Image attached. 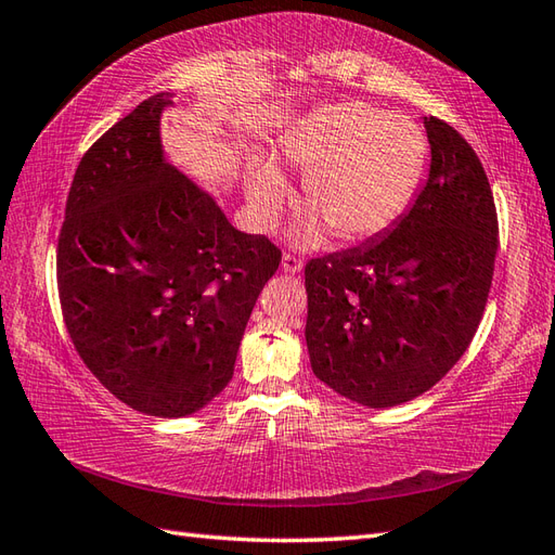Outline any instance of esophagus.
I'll use <instances>...</instances> for the list:
<instances>
[{"label": "esophagus", "instance_id": "1", "mask_svg": "<svg viewBox=\"0 0 555 555\" xmlns=\"http://www.w3.org/2000/svg\"><path fill=\"white\" fill-rule=\"evenodd\" d=\"M302 269V259L296 255H284L281 257V271H286V274H298Z\"/></svg>", "mask_w": 555, "mask_h": 555}]
</instances>
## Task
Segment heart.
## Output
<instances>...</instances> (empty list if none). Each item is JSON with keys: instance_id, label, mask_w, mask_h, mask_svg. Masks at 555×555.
<instances>
[{"instance_id": "heart-1", "label": "heart", "mask_w": 555, "mask_h": 555, "mask_svg": "<svg viewBox=\"0 0 555 555\" xmlns=\"http://www.w3.org/2000/svg\"><path fill=\"white\" fill-rule=\"evenodd\" d=\"M281 159L305 173L300 221L302 245L322 241L326 223L338 241L356 243L379 235L403 215L427 162L420 126L364 102L326 104L281 138ZM286 181L262 164L247 179V203L257 227H269L286 197Z\"/></svg>"}]
</instances>
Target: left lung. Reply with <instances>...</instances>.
Here are the masks:
<instances>
[{
    "label": "left lung",
    "mask_w": 555,
    "mask_h": 555,
    "mask_svg": "<svg viewBox=\"0 0 555 555\" xmlns=\"http://www.w3.org/2000/svg\"><path fill=\"white\" fill-rule=\"evenodd\" d=\"M431 164L415 203L370 243L305 264L312 372L367 408L443 379L487 308L499 219L475 150L424 116Z\"/></svg>",
    "instance_id": "8db88e82"
}]
</instances>
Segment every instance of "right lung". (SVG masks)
Listing matches in <instances>:
<instances>
[{
	"label": "right lung",
	"instance_id": "right-lung-1",
	"mask_svg": "<svg viewBox=\"0 0 555 555\" xmlns=\"http://www.w3.org/2000/svg\"><path fill=\"white\" fill-rule=\"evenodd\" d=\"M159 92L82 155L56 247L70 340L121 403L185 417L217 398L281 250L231 227L164 157Z\"/></svg>",
	"mask_w": 555,
	"mask_h": 555
}]
</instances>
